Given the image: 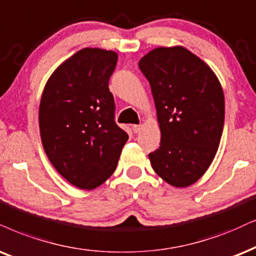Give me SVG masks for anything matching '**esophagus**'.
Segmentation results:
<instances>
[{
    "label": "esophagus",
    "instance_id": "esophagus-1",
    "mask_svg": "<svg viewBox=\"0 0 256 256\" xmlns=\"http://www.w3.org/2000/svg\"><path fill=\"white\" fill-rule=\"evenodd\" d=\"M140 128H142L140 125H134V126H132V131H134V134H138V132L140 131Z\"/></svg>",
    "mask_w": 256,
    "mask_h": 256
}]
</instances>
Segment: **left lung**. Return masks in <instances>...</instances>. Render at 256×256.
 Wrapping results in <instances>:
<instances>
[{
  "label": "left lung",
  "mask_w": 256,
  "mask_h": 256,
  "mask_svg": "<svg viewBox=\"0 0 256 256\" xmlns=\"http://www.w3.org/2000/svg\"><path fill=\"white\" fill-rule=\"evenodd\" d=\"M151 86L160 146L148 154L158 176L189 186L206 172L221 140L224 96L206 62L184 47H160L139 61Z\"/></svg>",
  "instance_id": "obj_1"
}]
</instances>
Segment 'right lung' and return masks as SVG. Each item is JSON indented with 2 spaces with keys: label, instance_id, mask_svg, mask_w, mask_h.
Returning <instances> with one entry per match:
<instances>
[{
  "label": "right lung",
  "instance_id": "add662e5",
  "mask_svg": "<svg viewBox=\"0 0 256 256\" xmlns=\"http://www.w3.org/2000/svg\"><path fill=\"white\" fill-rule=\"evenodd\" d=\"M117 60L112 50L84 48L58 67L42 93V145L58 172L80 189H94L114 172L128 139L114 120L108 88Z\"/></svg>",
  "mask_w": 256,
  "mask_h": 256
}]
</instances>
